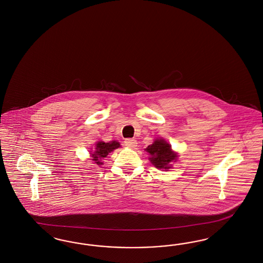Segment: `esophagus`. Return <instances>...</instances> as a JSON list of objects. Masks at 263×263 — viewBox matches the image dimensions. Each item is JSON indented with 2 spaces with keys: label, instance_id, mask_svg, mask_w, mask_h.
<instances>
[{
  "label": "esophagus",
  "instance_id": "34e87169",
  "mask_svg": "<svg viewBox=\"0 0 263 263\" xmlns=\"http://www.w3.org/2000/svg\"><path fill=\"white\" fill-rule=\"evenodd\" d=\"M124 145L130 148H135L137 147V141L135 139H126L124 141Z\"/></svg>",
  "mask_w": 263,
  "mask_h": 263
}]
</instances>
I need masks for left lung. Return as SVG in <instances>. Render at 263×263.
Returning a JSON list of instances; mask_svg holds the SVG:
<instances>
[{
	"label": "left lung",
	"mask_w": 263,
	"mask_h": 263,
	"mask_svg": "<svg viewBox=\"0 0 263 263\" xmlns=\"http://www.w3.org/2000/svg\"><path fill=\"white\" fill-rule=\"evenodd\" d=\"M149 156V161L159 169H167L171 167V162L176 161L177 154L171 149V146L163 139H156L155 142L145 148Z\"/></svg>",
	"instance_id": "obj_1"
}]
</instances>
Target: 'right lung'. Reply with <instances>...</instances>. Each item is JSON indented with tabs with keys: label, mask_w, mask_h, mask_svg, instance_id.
Segmentation results:
<instances>
[{
	"label": "right lung",
	"mask_w": 263,
	"mask_h": 263,
	"mask_svg": "<svg viewBox=\"0 0 263 263\" xmlns=\"http://www.w3.org/2000/svg\"><path fill=\"white\" fill-rule=\"evenodd\" d=\"M120 147V144L116 141H111L109 143H105L103 141L97 142L96 143V147L93 152H91V157H92V160L95 161L96 164L101 165L103 164V162L101 161V159L104 158H106V156L114 152V149L118 148Z\"/></svg>",
	"instance_id": "right-lung-1"
}]
</instances>
